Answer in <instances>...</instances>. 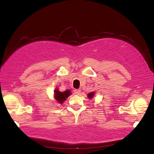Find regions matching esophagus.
I'll return each mask as SVG.
<instances>
[{
  "label": "esophagus",
  "instance_id": "1",
  "mask_svg": "<svg viewBox=\"0 0 154 154\" xmlns=\"http://www.w3.org/2000/svg\"><path fill=\"white\" fill-rule=\"evenodd\" d=\"M74 94H76V95H80V93H81V91L79 90V89H74Z\"/></svg>",
  "mask_w": 154,
  "mask_h": 154
}]
</instances>
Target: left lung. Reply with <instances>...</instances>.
<instances>
[{
  "mask_svg": "<svg viewBox=\"0 0 154 154\" xmlns=\"http://www.w3.org/2000/svg\"><path fill=\"white\" fill-rule=\"evenodd\" d=\"M94 96V92H92L89 93V94L87 95L88 99H92Z\"/></svg>",
  "mask_w": 154,
  "mask_h": 154,
  "instance_id": "1",
  "label": "left lung"
}]
</instances>
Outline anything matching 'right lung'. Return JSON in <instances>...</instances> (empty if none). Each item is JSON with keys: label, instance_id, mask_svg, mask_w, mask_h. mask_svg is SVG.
<instances>
[{"label": "right lung", "instance_id": "obj_1", "mask_svg": "<svg viewBox=\"0 0 154 154\" xmlns=\"http://www.w3.org/2000/svg\"><path fill=\"white\" fill-rule=\"evenodd\" d=\"M54 98L56 99L59 103L62 104L63 102L64 101H66V100L71 94V91L67 90L64 92H60L58 88H56L54 90Z\"/></svg>", "mask_w": 154, "mask_h": 154}]
</instances>
